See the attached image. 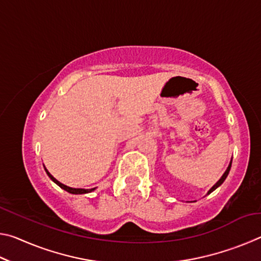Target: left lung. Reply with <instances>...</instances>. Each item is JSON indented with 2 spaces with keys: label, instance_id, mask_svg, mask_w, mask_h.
<instances>
[{
  "label": "left lung",
  "instance_id": "8db88e82",
  "mask_svg": "<svg viewBox=\"0 0 261 261\" xmlns=\"http://www.w3.org/2000/svg\"><path fill=\"white\" fill-rule=\"evenodd\" d=\"M231 162H232V159H231V160H230V163H229V166H228V168H227V170L224 171L223 175L221 176V178L218 180V182H216V183L213 185V187H212V188L208 190V192H207V194H210V193L213 192L215 189H218V188L220 187V185L224 182V179L227 178V176H228V174H229V171H230V168H231Z\"/></svg>",
  "mask_w": 261,
  "mask_h": 261
}]
</instances>
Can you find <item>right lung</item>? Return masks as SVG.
I'll list each match as a JSON object with an SVG mask.
<instances>
[{
  "label": "right lung",
  "mask_w": 261,
  "mask_h": 261,
  "mask_svg": "<svg viewBox=\"0 0 261 261\" xmlns=\"http://www.w3.org/2000/svg\"><path fill=\"white\" fill-rule=\"evenodd\" d=\"M43 168H45V170H46V173H47V175H48V177H49L55 184L59 185V187H60L61 189L65 190V191L69 192V193H72V194H84V193H90V192L94 191V190H95V188H93V189H74V188L67 187V185H64V184H62L61 182H59V180H57V179L54 177V176H53V175L49 173V171L47 170V168H46L45 166H43Z\"/></svg>",
  "instance_id": "add662e5"
}]
</instances>
